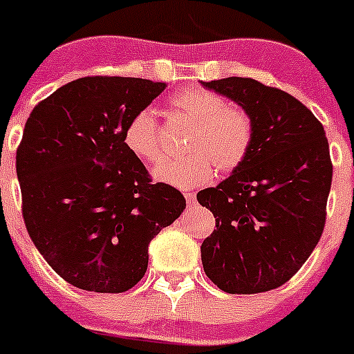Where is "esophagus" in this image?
Masks as SVG:
<instances>
[{
	"label": "esophagus",
	"instance_id": "obj_1",
	"mask_svg": "<svg viewBox=\"0 0 354 354\" xmlns=\"http://www.w3.org/2000/svg\"><path fill=\"white\" fill-rule=\"evenodd\" d=\"M184 198L187 201V207H193L196 203V198H194V193H184Z\"/></svg>",
	"mask_w": 354,
	"mask_h": 354
}]
</instances>
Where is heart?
<instances>
[{"mask_svg": "<svg viewBox=\"0 0 354 354\" xmlns=\"http://www.w3.org/2000/svg\"><path fill=\"white\" fill-rule=\"evenodd\" d=\"M177 113L194 123L183 158L167 160L154 168L158 183L174 187H194L208 183L214 167L231 171L248 156L254 140V124L245 111L230 107L227 100L205 88L180 90L170 99ZM124 147L144 163L163 158L156 116L153 109L137 111L123 129Z\"/></svg>", "mask_w": 354, "mask_h": 354, "instance_id": "1", "label": "heart"}]
</instances>
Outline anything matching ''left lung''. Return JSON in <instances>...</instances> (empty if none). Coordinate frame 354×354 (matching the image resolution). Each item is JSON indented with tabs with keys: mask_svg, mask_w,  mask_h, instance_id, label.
<instances>
[{
	"mask_svg": "<svg viewBox=\"0 0 354 354\" xmlns=\"http://www.w3.org/2000/svg\"><path fill=\"white\" fill-rule=\"evenodd\" d=\"M241 106L254 124L243 163L196 194L215 217L201 243L205 274L227 294L287 283L325 227L332 161L323 124L295 97L252 78L201 82Z\"/></svg>",
	"mask_w": 354,
	"mask_h": 354,
	"instance_id": "left-lung-1",
	"label": "left lung"
}]
</instances>
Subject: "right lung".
<instances>
[{
	"mask_svg": "<svg viewBox=\"0 0 354 354\" xmlns=\"http://www.w3.org/2000/svg\"><path fill=\"white\" fill-rule=\"evenodd\" d=\"M165 83L80 78L46 97L17 149L22 215L32 243L67 283L120 294L146 274L147 247L186 208L175 187L149 179L123 129Z\"/></svg>",
	"mask_w": 354,
	"mask_h": 354,
	"instance_id": "obj_1",
	"label": "right lung"
}]
</instances>
